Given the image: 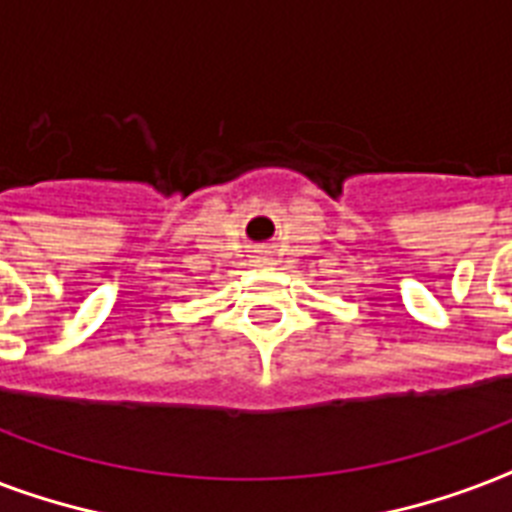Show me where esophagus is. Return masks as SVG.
<instances>
[{
	"mask_svg": "<svg viewBox=\"0 0 512 512\" xmlns=\"http://www.w3.org/2000/svg\"><path fill=\"white\" fill-rule=\"evenodd\" d=\"M256 261H261V264H269V253H259V259Z\"/></svg>",
	"mask_w": 512,
	"mask_h": 512,
	"instance_id": "obj_1",
	"label": "esophagus"
}]
</instances>
